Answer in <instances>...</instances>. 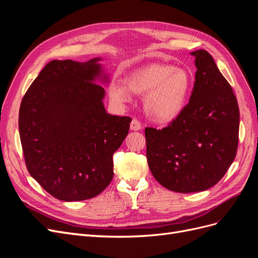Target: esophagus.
Returning <instances> with one entry per match:
<instances>
[{
  "label": "esophagus",
  "mask_w": 258,
  "mask_h": 258,
  "mask_svg": "<svg viewBox=\"0 0 258 258\" xmlns=\"http://www.w3.org/2000/svg\"><path fill=\"white\" fill-rule=\"evenodd\" d=\"M130 129L132 131H139V130L142 129V124H141V122H140L139 120L132 119V121L130 122Z\"/></svg>",
  "instance_id": "34e87169"
}]
</instances>
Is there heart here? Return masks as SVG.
<instances>
[{
    "mask_svg": "<svg viewBox=\"0 0 258 258\" xmlns=\"http://www.w3.org/2000/svg\"><path fill=\"white\" fill-rule=\"evenodd\" d=\"M192 86L190 73L166 63H151L130 72L124 86L112 83L110 98L117 104H126L131 95L144 97L147 116L157 122H171L181 115Z\"/></svg>",
    "mask_w": 258,
    "mask_h": 258,
    "instance_id": "1",
    "label": "heart"
}]
</instances>
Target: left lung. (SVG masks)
Segmentation results:
<instances>
[{"label":"left lung","instance_id":"8db88e82","mask_svg":"<svg viewBox=\"0 0 258 258\" xmlns=\"http://www.w3.org/2000/svg\"><path fill=\"white\" fill-rule=\"evenodd\" d=\"M197 72L189 103L168 127L146 128V157L154 177L176 192L207 190L235 160L239 106L211 54L190 52Z\"/></svg>","mask_w":258,"mask_h":258}]
</instances>
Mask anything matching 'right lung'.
<instances>
[{"label": "right lung", "instance_id": "1", "mask_svg": "<svg viewBox=\"0 0 258 258\" xmlns=\"http://www.w3.org/2000/svg\"><path fill=\"white\" fill-rule=\"evenodd\" d=\"M52 60L21 101L19 135L28 171L62 201L96 197L111 183L113 154L126 139L131 118L104 107L110 76L100 63Z\"/></svg>", "mask_w": 258, "mask_h": 258}]
</instances>
